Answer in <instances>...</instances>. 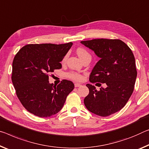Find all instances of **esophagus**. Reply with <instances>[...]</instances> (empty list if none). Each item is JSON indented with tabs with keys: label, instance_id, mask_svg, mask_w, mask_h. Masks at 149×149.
I'll list each match as a JSON object with an SVG mask.
<instances>
[{
	"label": "esophagus",
	"instance_id": "obj_1",
	"mask_svg": "<svg viewBox=\"0 0 149 149\" xmlns=\"http://www.w3.org/2000/svg\"><path fill=\"white\" fill-rule=\"evenodd\" d=\"M74 86H75V87H80V86H81V85L80 84H79V83H75V84H74Z\"/></svg>",
	"mask_w": 149,
	"mask_h": 149
}]
</instances>
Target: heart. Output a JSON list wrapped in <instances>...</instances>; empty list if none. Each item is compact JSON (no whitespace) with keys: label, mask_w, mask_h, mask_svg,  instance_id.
<instances>
[{"label":"heart","mask_w":149,"mask_h":149,"mask_svg":"<svg viewBox=\"0 0 149 149\" xmlns=\"http://www.w3.org/2000/svg\"><path fill=\"white\" fill-rule=\"evenodd\" d=\"M76 52L81 60V59H83L84 58L86 57V56H90L89 54L88 53V52H87L86 49H84L83 48H77L76 50ZM66 59H67V56H65L64 58L63 59V62H65ZM67 77H68L70 79H73L75 80H80L81 79V75H79V74H77V73H75V72L68 73L67 74Z\"/></svg>","instance_id":"obj_1"}]
</instances>
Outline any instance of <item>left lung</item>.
<instances>
[{"instance_id": "1", "label": "left lung", "mask_w": 149, "mask_h": 149, "mask_svg": "<svg viewBox=\"0 0 149 149\" xmlns=\"http://www.w3.org/2000/svg\"><path fill=\"white\" fill-rule=\"evenodd\" d=\"M81 43L100 58L91 71L89 81L107 85L97 91L94 86L87 84L89 93L84 99L85 105L89 111L101 117L119 111L133 93L137 75L131 49L116 39H94Z\"/></svg>"}]
</instances>
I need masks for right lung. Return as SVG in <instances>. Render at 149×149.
Returning a JSON list of instances; mask_svg holds the SVG:
<instances>
[{
  "instance_id": "right-lung-1",
  "label": "right lung",
  "mask_w": 149,
  "mask_h": 149,
  "mask_svg": "<svg viewBox=\"0 0 149 149\" xmlns=\"http://www.w3.org/2000/svg\"><path fill=\"white\" fill-rule=\"evenodd\" d=\"M73 45L28 44L16 54L12 81L18 98L30 113L40 117L58 113L74 84L63 79L57 86L49 82V73L62 68L63 58Z\"/></svg>"
}]
</instances>
